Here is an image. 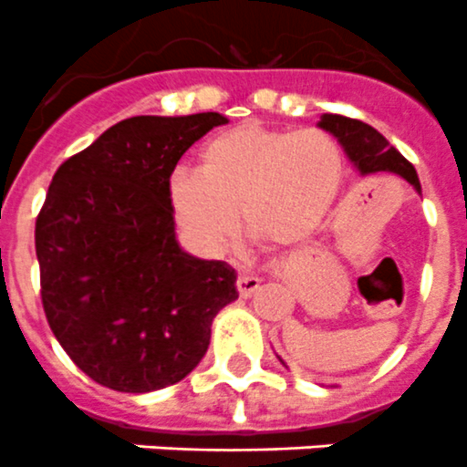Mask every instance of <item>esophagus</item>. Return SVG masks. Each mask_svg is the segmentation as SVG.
Instances as JSON below:
<instances>
[{"label": "esophagus", "instance_id": "esophagus-1", "mask_svg": "<svg viewBox=\"0 0 467 467\" xmlns=\"http://www.w3.org/2000/svg\"><path fill=\"white\" fill-rule=\"evenodd\" d=\"M259 285H262V280H259L257 275H241V278L236 280L238 295H241L243 299H247V296H253L254 292L259 290Z\"/></svg>", "mask_w": 467, "mask_h": 467}]
</instances>
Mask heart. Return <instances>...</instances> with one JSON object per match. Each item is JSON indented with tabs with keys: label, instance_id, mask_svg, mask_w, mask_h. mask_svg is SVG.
<instances>
[{
	"label": "heart",
	"instance_id": "heart-1",
	"mask_svg": "<svg viewBox=\"0 0 467 467\" xmlns=\"http://www.w3.org/2000/svg\"><path fill=\"white\" fill-rule=\"evenodd\" d=\"M344 154L327 133L243 123L214 135L198 172L177 171L168 198L177 224L201 253H217L238 231L262 247H295L323 224L344 184Z\"/></svg>",
	"mask_w": 467,
	"mask_h": 467
}]
</instances>
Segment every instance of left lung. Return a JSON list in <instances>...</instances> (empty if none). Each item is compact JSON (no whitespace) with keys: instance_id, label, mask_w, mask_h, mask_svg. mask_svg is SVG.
<instances>
[{"instance_id":"8db88e82","label":"left lung","mask_w":467,"mask_h":467,"mask_svg":"<svg viewBox=\"0 0 467 467\" xmlns=\"http://www.w3.org/2000/svg\"><path fill=\"white\" fill-rule=\"evenodd\" d=\"M317 126L339 140L346 156L360 175H398L407 180L416 192H420L414 166L379 133L377 128L358 121V119L341 117V114H323Z\"/></svg>"}]
</instances>
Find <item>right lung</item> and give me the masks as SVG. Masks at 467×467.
<instances>
[{"label":"right lung","instance_id":"obj_1","mask_svg":"<svg viewBox=\"0 0 467 467\" xmlns=\"http://www.w3.org/2000/svg\"><path fill=\"white\" fill-rule=\"evenodd\" d=\"M226 117H133L53 175L36 217L41 304L81 372L119 393L182 381L238 299L236 271L175 238L168 182L177 161Z\"/></svg>","mask_w":467,"mask_h":467}]
</instances>
